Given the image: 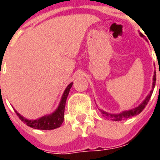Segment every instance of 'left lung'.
Instances as JSON below:
<instances>
[{"label": "left lung", "mask_w": 160, "mask_h": 160, "mask_svg": "<svg viewBox=\"0 0 160 160\" xmlns=\"http://www.w3.org/2000/svg\"><path fill=\"white\" fill-rule=\"evenodd\" d=\"M139 35L140 36H144V35L142 33L139 32ZM155 82H156V74L154 72V77H153V84H152V90L151 91L149 92V94L147 95V97L144 99V100L143 102L140 104L138 107L136 108H134V109H129V110H125V111H122L121 113H119V114H109V113H107V112L104 111L102 109H100L102 114L105 117L108 118V119H111L113 120H115V121H119V120H122V119H129V118H131L133 116H135L137 114H139V113H141L142 110L144 109V107L146 106L148 102H149V99L151 97L152 94H153V91H154V86H155Z\"/></svg>", "instance_id": "8db88e82"}]
</instances>
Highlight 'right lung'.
Instances as JSON below:
<instances>
[{
	"label": "right lung",
	"mask_w": 160,
	"mask_h": 160,
	"mask_svg": "<svg viewBox=\"0 0 160 160\" xmlns=\"http://www.w3.org/2000/svg\"><path fill=\"white\" fill-rule=\"evenodd\" d=\"M72 85L73 82H71L66 87V89L63 93L60 105H59L57 109H55V111L53 112L52 114L42 116L40 119L31 120V119H27L26 118H24L16 110H15L17 116L19 117V119H21V121L24 122L25 124H27L28 126L31 127V128H33V129L47 130V129H56V128H59L62 124L63 121H64L65 102H66V99H67V96L69 95V92H70V88L72 87Z\"/></svg>",
	"instance_id": "add662e5"
}]
</instances>
